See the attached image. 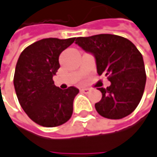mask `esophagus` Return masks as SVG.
<instances>
[{
	"label": "esophagus",
	"instance_id": "esophagus-1",
	"mask_svg": "<svg viewBox=\"0 0 157 157\" xmlns=\"http://www.w3.org/2000/svg\"><path fill=\"white\" fill-rule=\"evenodd\" d=\"M81 92H82V93H86V94H87V93H90V89H88V88H84V89H82V90H81Z\"/></svg>",
	"mask_w": 157,
	"mask_h": 157
}]
</instances>
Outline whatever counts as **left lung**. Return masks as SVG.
<instances>
[{
    "label": "left lung",
    "mask_w": 157,
    "mask_h": 157,
    "mask_svg": "<svg viewBox=\"0 0 157 157\" xmlns=\"http://www.w3.org/2000/svg\"><path fill=\"white\" fill-rule=\"evenodd\" d=\"M75 44L93 54L98 75H105L110 82L107 88L98 89L102 97L95 103L97 112L110 120L132 113L141 101L147 81L143 56L135 45L111 34L79 36Z\"/></svg>",
    "instance_id": "left-lung-1"
}]
</instances>
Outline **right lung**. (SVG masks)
<instances>
[{"instance_id": "obj_1", "label": "right lung", "mask_w": 157, "mask_h": 157, "mask_svg": "<svg viewBox=\"0 0 157 157\" xmlns=\"http://www.w3.org/2000/svg\"><path fill=\"white\" fill-rule=\"evenodd\" d=\"M75 37L38 40L23 50L15 68L13 83L23 110L36 124L53 128L65 123L73 114L79 90L56 87L53 76L60 67L59 56Z\"/></svg>"}]
</instances>
